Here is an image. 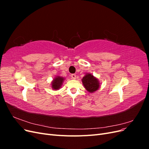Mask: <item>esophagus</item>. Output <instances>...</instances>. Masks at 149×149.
<instances>
[{"label":"esophagus","instance_id":"obj_1","mask_svg":"<svg viewBox=\"0 0 149 149\" xmlns=\"http://www.w3.org/2000/svg\"><path fill=\"white\" fill-rule=\"evenodd\" d=\"M71 78L73 79H75L76 78V75L74 74H72L71 75Z\"/></svg>","mask_w":149,"mask_h":149}]
</instances>
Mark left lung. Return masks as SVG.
I'll use <instances>...</instances> for the list:
<instances>
[{
  "label": "left lung",
  "instance_id": "obj_1",
  "mask_svg": "<svg viewBox=\"0 0 149 149\" xmlns=\"http://www.w3.org/2000/svg\"><path fill=\"white\" fill-rule=\"evenodd\" d=\"M82 83L85 89L91 93L96 91L100 87V83L98 79L90 73L84 75L82 79Z\"/></svg>",
  "mask_w": 149,
  "mask_h": 149
}]
</instances>
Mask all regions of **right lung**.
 <instances>
[{"label":"right lung","instance_id":"add662e5","mask_svg":"<svg viewBox=\"0 0 149 149\" xmlns=\"http://www.w3.org/2000/svg\"><path fill=\"white\" fill-rule=\"evenodd\" d=\"M65 78L63 77H61L60 76H56L53 79L52 82V88L53 90H58L61 87V86L63 83Z\"/></svg>","mask_w":149,"mask_h":149}]
</instances>
